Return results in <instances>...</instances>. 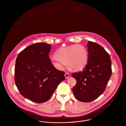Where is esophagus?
Listing matches in <instances>:
<instances>
[{
    "mask_svg": "<svg viewBox=\"0 0 126 126\" xmlns=\"http://www.w3.org/2000/svg\"><path fill=\"white\" fill-rule=\"evenodd\" d=\"M64 76H65V77L66 79H67V78H68V77H69V74L68 73H65V74H64Z\"/></svg>",
    "mask_w": 126,
    "mask_h": 126,
    "instance_id": "esophagus-1",
    "label": "esophagus"
}]
</instances>
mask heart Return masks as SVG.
I'll return each mask as SVG.
<instances>
[{"label":"heart","instance_id":"b5f03b06","mask_svg":"<svg viewBox=\"0 0 126 126\" xmlns=\"http://www.w3.org/2000/svg\"><path fill=\"white\" fill-rule=\"evenodd\" d=\"M88 54L86 48L81 44H74L60 48L55 52V56L50 58L55 67L63 70L66 67L72 70H79L86 64Z\"/></svg>","mask_w":126,"mask_h":126}]
</instances>
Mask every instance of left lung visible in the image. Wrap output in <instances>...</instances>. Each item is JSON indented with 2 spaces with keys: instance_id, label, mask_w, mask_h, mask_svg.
Here are the masks:
<instances>
[{
  "instance_id": "1",
  "label": "left lung",
  "mask_w": 126,
  "mask_h": 126,
  "mask_svg": "<svg viewBox=\"0 0 126 126\" xmlns=\"http://www.w3.org/2000/svg\"><path fill=\"white\" fill-rule=\"evenodd\" d=\"M87 64L83 71L72 74L77 81L72 89L75 98L83 102L92 101L105 89L111 75L110 55L99 44L88 42Z\"/></svg>"
}]
</instances>
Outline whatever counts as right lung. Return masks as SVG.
<instances>
[{"instance_id":"obj_1","label":"right lung","mask_w":126,"mask_h":126,"mask_svg":"<svg viewBox=\"0 0 126 126\" xmlns=\"http://www.w3.org/2000/svg\"><path fill=\"white\" fill-rule=\"evenodd\" d=\"M51 45L44 42L33 44L20 52L16 59V84L23 97L34 102L48 101L65 79V73L51 64Z\"/></svg>"}]
</instances>
